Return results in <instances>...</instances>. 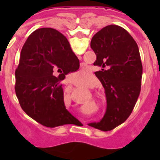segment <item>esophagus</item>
<instances>
[{"label":"esophagus","instance_id":"34e87169","mask_svg":"<svg viewBox=\"0 0 160 160\" xmlns=\"http://www.w3.org/2000/svg\"><path fill=\"white\" fill-rule=\"evenodd\" d=\"M78 58H79V59H81V58H82L81 56H78Z\"/></svg>","mask_w":160,"mask_h":160}]
</instances>
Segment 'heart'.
Masks as SVG:
<instances>
[{
    "label": "heart",
    "mask_w": 160,
    "mask_h": 160,
    "mask_svg": "<svg viewBox=\"0 0 160 160\" xmlns=\"http://www.w3.org/2000/svg\"><path fill=\"white\" fill-rule=\"evenodd\" d=\"M78 74L79 75V77L82 78H87L88 76V71L87 70H80L78 72Z\"/></svg>",
    "instance_id": "heart-1"
}]
</instances>
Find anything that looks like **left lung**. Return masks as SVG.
I'll return each instance as SVG.
<instances>
[{
  "label": "left lung",
  "mask_w": 160,
  "mask_h": 160,
  "mask_svg": "<svg viewBox=\"0 0 160 160\" xmlns=\"http://www.w3.org/2000/svg\"><path fill=\"white\" fill-rule=\"evenodd\" d=\"M90 47L96 54L95 75L105 89L107 111L93 128L107 131L130 116L141 90L142 66L138 47L128 31L110 25L96 32Z\"/></svg>",
  "instance_id": "left-lung-1"
}]
</instances>
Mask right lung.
<instances>
[{"instance_id": "add662e5", "label": "right lung", "mask_w": 160, "mask_h": 160, "mask_svg": "<svg viewBox=\"0 0 160 160\" xmlns=\"http://www.w3.org/2000/svg\"><path fill=\"white\" fill-rule=\"evenodd\" d=\"M78 68V58L62 33L52 28L32 32L15 72V92L22 110L47 128L77 122L65 107L62 81Z\"/></svg>"}]
</instances>
